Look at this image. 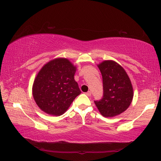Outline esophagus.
I'll return each instance as SVG.
<instances>
[{"label":"esophagus","mask_w":161,"mask_h":161,"mask_svg":"<svg viewBox=\"0 0 161 161\" xmlns=\"http://www.w3.org/2000/svg\"><path fill=\"white\" fill-rule=\"evenodd\" d=\"M86 94L88 95V96H91V95H92V93H91V91H88L87 92H86Z\"/></svg>","instance_id":"obj_1"}]
</instances>
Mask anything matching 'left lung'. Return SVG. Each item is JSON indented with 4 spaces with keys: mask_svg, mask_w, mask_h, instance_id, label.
<instances>
[{
    "mask_svg": "<svg viewBox=\"0 0 161 161\" xmlns=\"http://www.w3.org/2000/svg\"><path fill=\"white\" fill-rule=\"evenodd\" d=\"M103 76V95L95 100L103 116L112 117L125 112L133 98V88L127 73L113 61H105L98 65Z\"/></svg>",
    "mask_w": 161,
    "mask_h": 161,
    "instance_id": "left-lung-1",
    "label": "left lung"
}]
</instances>
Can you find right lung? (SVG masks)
<instances>
[{"label":"right lung","mask_w":161,"mask_h":161,"mask_svg":"<svg viewBox=\"0 0 161 161\" xmlns=\"http://www.w3.org/2000/svg\"><path fill=\"white\" fill-rule=\"evenodd\" d=\"M75 67L66 58H56L42 67L34 81L36 105L47 114L60 116L81 93L74 80Z\"/></svg>","instance_id":"add662e5"}]
</instances>
